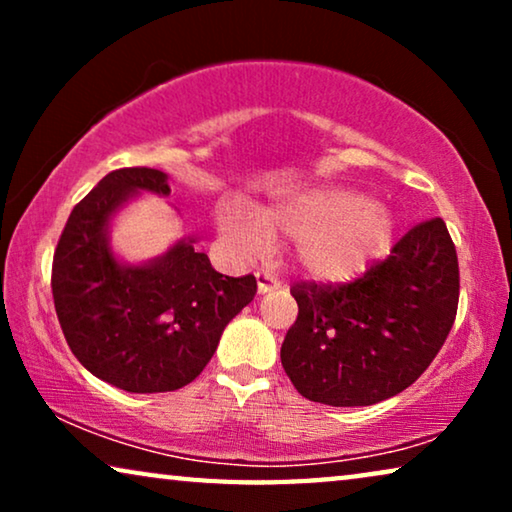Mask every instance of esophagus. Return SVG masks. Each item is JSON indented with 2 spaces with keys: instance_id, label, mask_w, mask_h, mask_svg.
Returning a JSON list of instances; mask_svg holds the SVG:
<instances>
[{
  "instance_id": "obj_1",
  "label": "esophagus",
  "mask_w": 512,
  "mask_h": 512,
  "mask_svg": "<svg viewBox=\"0 0 512 512\" xmlns=\"http://www.w3.org/2000/svg\"><path fill=\"white\" fill-rule=\"evenodd\" d=\"M256 282H258V293H268V291H275L282 286L279 282L277 275H272L270 270H258L256 272Z\"/></svg>"
}]
</instances>
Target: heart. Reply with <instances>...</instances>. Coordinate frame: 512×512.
Returning <instances> with one entry per match:
<instances>
[{"mask_svg": "<svg viewBox=\"0 0 512 512\" xmlns=\"http://www.w3.org/2000/svg\"><path fill=\"white\" fill-rule=\"evenodd\" d=\"M221 228L237 244L261 249L268 237L296 240L303 268L321 279H345L389 247L394 219L382 202L352 188L321 186L300 191L265 212L263 219L244 207L221 209Z\"/></svg>", "mask_w": 512, "mask_h": 512, "instance_id": "b5f03b06", "label": "heart"}]
</instances>
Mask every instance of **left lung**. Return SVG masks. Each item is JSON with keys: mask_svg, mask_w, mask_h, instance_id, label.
Segmentation results:
<instances>
[{"mask_svg": "<svg viewBox=\"0 0 512 512\" xmlns=\"http://www.w3.org/2000/svg\"><path fill=\"white\" fill-rule=\"evenodd\" d=\"M298 317L282 366L300 396L354 408L408 389L445 345L459 305L457 249L445 221H422L352 282L291 286Z\"/></svg>", "mask_w": 512, "mask_h": 512, "instance_id": "1", "label": "left lung"}]
</instances>
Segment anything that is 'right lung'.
I'll list each match as a JSON object with an SVG mask.
<instances>
[{
    "label": "right lung",
    "instance_id": "obj_1",
    "mask_svg": "<svg viewBox=\"0 0 512 512\" xmlns=\"http://www.w3.org/2000/svg\"><path fill=\"white\" fill-rule=\"evenodd\" d=\"M137 191L167 195V174L121 167L72 209L53 254L51 289L83 368L130 394H158L186 387L205 370L223 328L254 300L256 277L221 275L184 240L153 263H118L107 226Z\"/></svg>",
    "mask_w": 512,
    "mask_h": 512
}]
</instances>
